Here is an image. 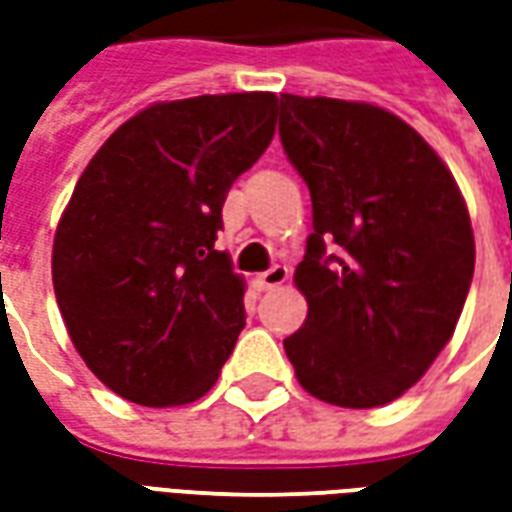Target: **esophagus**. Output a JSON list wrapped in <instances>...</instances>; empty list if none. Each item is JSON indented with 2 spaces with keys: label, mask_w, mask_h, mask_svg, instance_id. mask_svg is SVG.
<instances>
[{
  "label": "esophagus",
  "mask_w": 512,
  "mask_h": 512,
  "mask_svg": "<svg viewBox=\"0 0 512 512\" xmlns=\"http://www.w3.org/2000/svg\"><path fill=\"white\" fill-rule=\"evenodd\" d=\"M290 271L285 266H271L268 271H263V274H257L255 277V285L260 290H271V288H279L282 282H288Z\"/></svg>",
  "instance_id": "obj_1"
}]
</instances>
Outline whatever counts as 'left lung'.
<instances>
[{"label": "left lung", "mask_w": 512, "mask_h": 512, "mask_svg": "<svg viewBox=\"0 0 512 512\" xmlns=\"http://www.w3.org/2000/svg\"><path fill=\"white\" fill-rule=\"evenodd\" d=\"M279 139L312 200L296 268L310 312L285 354L318 400L384 406L425 376L461 318L474 274L461 191L381 106L285 93Z\"/></svg>", "instance_id": "1"}]
</instances>
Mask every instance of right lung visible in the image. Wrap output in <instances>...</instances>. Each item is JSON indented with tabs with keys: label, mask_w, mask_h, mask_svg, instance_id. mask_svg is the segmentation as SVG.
<instances>
[{
	"label": "right lung",
	"mask_w": 512,
	"mask_h": 512,
	"mask_svg": "<svg viewBox=\"0 0 512 512\" xmlns=\"http://www.w3.org/2000/svg\"><path fill=\"white\" fill-rule=\"evenodd\" d=\"M277 95L156 104L109 136L54 235V296L76 351L139 406L202 397L244 329V282L213 249L238 175L263 156Z\"/></svg>",
	"instance_id": "1"
}]
</instances>
